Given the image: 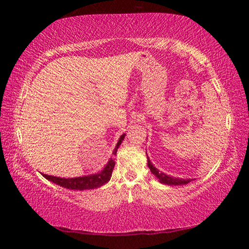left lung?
I'll list each match as a JSON object with an SVG mask.
<instances>
[{
	"label": "left lung",
	"mask_w": 249,
	"mask_h": 249,
	"mask_svg": "<svg viewBox=\"0 0 249 249\" xmlns=\"http://www.w3.org/2000/svg\"><path fill=\"white\" fill-rule=\"evenodd\" d=\"M147 154V153H146ZM147 165H148V168L151 171V174H153L156 178L159 180L160 183H163V184H168V185H182V184H187L189 182H191L192 179H182V178H175V177H171V176H168L166 174H163V172L159 171L157 168H156L151 161L148 158V156H147Z\"/></svg>",
	"instance_id": "8db88e82"
}]
</instances>
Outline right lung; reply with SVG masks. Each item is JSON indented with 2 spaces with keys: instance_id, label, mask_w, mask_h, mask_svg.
Segmentation results:
<instances>
[{
  "instance_id": "obj_1",
  "label": "right lung",
  "mask_w": 249,
  "mask_h": 249,
  "mask_svg": "<svg viewBox=\"0 0 249 249\" xmlns=\"http://www.w3.org/2000/svg\"><path fill=\"white\" fill-rule=\"evenodd\" d=\"M125 137V134L122 135L120 137L119 142L115 146L114 150H113V155H116V151L119 149L120 145L122 144ZM115 161L114 159H109L107 166L103 168L102 171L98 172V174L90 175V176H83V177H75V178H60V177H53L43 174L46 179L52 181V182L56 183L60 187H64L66 189H70V190H90V189H96L101 187V185L108 182L111 179L113 169H114Z\"/></svg>"
}]
</instances>
